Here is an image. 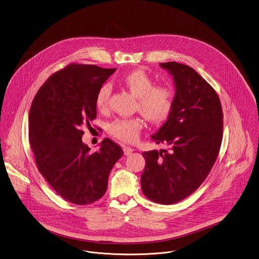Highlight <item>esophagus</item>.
<instances>
[{
  "label": "esophagus",
  "instance_id": "esophagus-1",
  "mask_svg": "<svg viewBox=\"0 0 259 259\" xmlns=\"http://www.w3.org/2000/svg\"><path fill=\"white\" fill-rule=\"evenodd\" d=\"M124 154L126 155V156H128V155H130V154H132V152L134 151V149L132 148H130V147H124Z\"/></svg>",
  "mask_w": 259,
  "mask_h": 259
}]
</instances>
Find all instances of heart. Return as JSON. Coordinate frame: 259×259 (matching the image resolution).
Here are the masks:
<instances>
[{
    "instance_id": "1",
    "label": "heart",
    "mask_w": 259,
    "mask_h": 259,
    "mask_svg": "<svg viewBox=\"0 0 259 259\" xmlns=\"http://www.w3.org/2000/svg\"><path fill=\"white\" fill-rule=\"evenodd\" d=\"M121 83L137 98L136 110L149 122L161 123L168 118L175 97L172 87L168 84L155 85L154 78L142 69L125 74ZM110 97L111 87L109 84L99 88L95 98L99 111L108 110ZM143 126V120L139 117L117 118L110 124L109 130L116 139L132 143L138 139Z\"/></svg>"
}]
</instances>
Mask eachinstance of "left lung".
<instances>
[{
  "instance_id": "left-lung-1",
  "label": "left lung",
  "mask_w": 259,
  "mask_h": 259,
  "mask_svg": "<svg viewBox=\"0 0 259 259\" xmlns=\"http://www.w3.org/2000/svg\"><path fill=\"white\" fill-rule=\"evenodd\" d=\"M175 83L172 111L151 139L168 149L143 153L144 194L171 205L193 193L208 177L222 145L223 114L214 89L187 65L160 63Z\"/></svg>"
}]
</instances>
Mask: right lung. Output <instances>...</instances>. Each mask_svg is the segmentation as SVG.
I'll return each mask as SVG.
<instances>
[{
  "mask_svg": "<svg viewBox=\"0 0 259 259\" xmlns=\"http://www.w3.org/2000/svg\"><path fill=\"white\" fill-rule=\"evenodd\" d=\"M116 69L70 64L38 89L29 112V140L37 170L55 192L76 204L102 197L123 150L110 139L91 152L82 143L83 124L96 118L99 88Z\"/></svg>",
  "mask_w": 259,
  "mask_h": 259,
  "instance_id": "add662e5",
  "label": "right lung"
}]
</instances>
